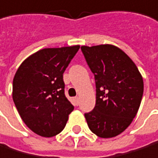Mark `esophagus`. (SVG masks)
<instances>
[{
	"label": "esophagus",
	"instance_id": "34e87169",
	"mask_svg": "<svg viewBox=\"0 0 158 158\" xmlns=\"http://www.w3.org/2000/svg\"><path fill=\"white\" fill-rule=\"evenodd\" d=\"M74 102H75V104L78 105V103H79V98H78V96H76V98H74Z\"/></svg>",
	"mask_w": 158,
	"mask_h": 158
}]
</instances>
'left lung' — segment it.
I'll return each mask as SVG.
<instances>
[{
	"mask_svg": "<svg viewBox=\"0 0 158 158\" xmlns=\"http://www.w3.org/2000/svg\"><path fill=\"white\" fill-rule=\"evenodd\" d=\"M94 74L96 101L85 114L89 128L100 138H112L127 129L140 107L144 82L136 64L112 44L81 46Z\"/></svg>",
	"mask_w": 158,
	"mask_h": 158,
	"instance_id": "1",
	"label": "left lung"
}]
</instances>
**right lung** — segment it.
<instances>
[{
    "mask_svg": "<svg viewBox=\"0 0 158 158\" xmlns=\"http://www.w3.org/2000/svg\"><path fill=\"white\" fill-rule=\"evenodd\" d=\"M79 48L41 49L25 60L14 75V104L25 124L39 136L62 132L74 109L64 95L63 74Z\"/></svg>",
    "mask_w": 158,
    "mask_h": 158,
    "instance_id": "obj_1",
    "label": "right lung"
}]
</instances>
